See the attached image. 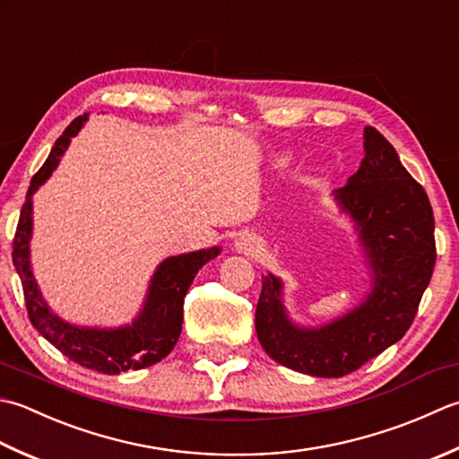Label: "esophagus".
<instances>
[{"instance_id": "1", "label": "esophagus", "mask_w": 459, "mask_h": 459, "mask_svg": "<svg viewBox=\"0 0 459 459\" xmlns=\"http://www.w3.org/2000/svg\"><path fill=\"white\" fill-rule=\"evenodd\" d=\"M236 247L239 251H243V254H254V251H257V241H255V238H251V236H241L236 241Z\"/></svg>"}]
</instances>
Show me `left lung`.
<instances>
[{"instance_id":"1","label":"left lung","mask_w":459,"mask_h":459,"mask_svg":"<svg viewBox=\"0 0 459 459\" xmlns=\"http://www.w3.org/2000/svg\"><path fill=\"white\" fill-rule=\"evenodd\" d=\"M334 200L349 213L370 267V293L323 326L295 325L283 307V281L261 275L255 331L283 367L339 378L398 342L412 325L436 265L434 212L388 140L364 128V158Z\"/></svg>"}]
</instances>
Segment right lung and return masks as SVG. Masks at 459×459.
<instances>
[{
    "label": "right lung",
    "mask_w": 459,
    "mask_h": 459,
    "mask_svg": "<svg viewBox=\"0 0 459 459\" xmlns=\"http://www.w3.org/2000/svg\"><path fill=\"white\" fill-rule=\"evenodd\" d=\"M87 115L77 117L65 128L47 156L45 164L31 178L27 198L20 213V223L13 238V265L22 279L25 307L30 321L55 349L69 357L81 367L97 370L102 374H120L126 370H140L160 362L172 352L178 336L182 333L184 319V297L194 281L198 271L210 259L220 255V247H208L190 251V254L174 255L164 259L156 267L148 285L144 305L136 319L118 326V329H92L63 321L55 315L43 299L39 287L33 277L30 243L33 231V200L31 195L47 182V178L57 168L61 156L69 148L73 136L79 134Z\"/></svg>",
    "instance_id": "right-lung-1"
}]
</instances>
